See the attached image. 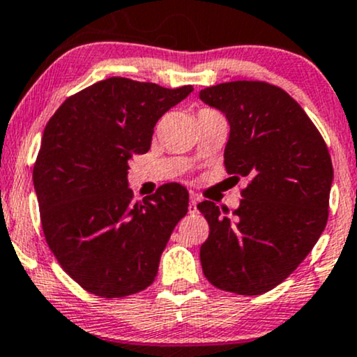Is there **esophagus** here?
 Segmentation results:
<instances>
[{"instance_id":"obj_1","label":"esophagus","mask_w":357,"mask_h":357,"mask_svg":"<svg viewBox=\"0 0 357 357\" xmlns=\"http://www.w3.org/2000/svg\"><path fill=\"white\" fill-rule=\"evenodd\" d=\"M198 202H199V198H198V195H195V192H191V196H190V213H195V211H198Z\"/></svg>"}]
</instances>
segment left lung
<instances>
[{
	"mask_svg": "<svg viewBox=\"0 0 357 357\" xmlns=\"http://www.w3.org/2000/svg\"><path fill=\"white\" fill-rule=\"evenodd\" d=\"M199 99L230 124L227 173L250 178L231 216L213 202L198 204L210 225L199 250L203 273L221 290L260 296L284 282L322 235L333 161L304 109L275 85L227 82L203 89Z\"/></svg>",
	"mask_w": 357,
	"mask_h": 357,
	"instance_id": "obj_1",
	"label": "left lung"
}]
</instances>
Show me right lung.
I'll return each instance as SVG.
<instances>
[{"label": "right lung", "mask_w": 357, "mask_h": 357, "mask_svg": "<svg viewBox=\"0 0 357 357\" xmlns=\"http://www.w3.org/2000/svg\"><path fill=\"white\" fill-rule=\"evenodd\" d=\"M192 92L110 77L72 96L43 130L33 167L45 238L65 272L90 294L144 290L190 195L178 183L134 202L127 173L154 126Z\"/></svg>", "instance_id": "right-lung-1"}]
</instances>
